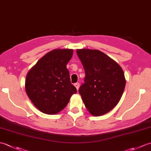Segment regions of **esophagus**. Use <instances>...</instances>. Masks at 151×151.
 I'll return each mask as SVG.
<instances>
[{
  "label": "esophagus",
  "mask_w": 151,
  "mask_h": 151,
  "mask_svg": "<svg viewBox=\"0 0 151 151\" xmlns=\"http://www.w3.org/2000/svg\"><path fill=\"white\" fill-rule=\"evenodd\" d=\"M74 86H75V88H76V89H77V90H78V89H79V87H80V84H79V83H75V84H74Z\"/></svg>",
  "instance_id": "obj_1"
}]
</instances>
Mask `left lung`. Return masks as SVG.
<instances>
[{
	"label": "left lung",
	"instance_id": "obj_1",
	"mask_svg": "<svg viewBox=\"0 0 151 151\" xmlns=\"http://www.w3.org/2000/svg\"><path fill=\"white\" fill-rule=\"evenodd\" d=\"M76 53L86 73L79 93L91 115H104L118 104L123 93L126 85L123 70L99 50L77 49Z\"/></svg>",
	"mask_w": 151,
	"mask_h": 151
}]
</instances>
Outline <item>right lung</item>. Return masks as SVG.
I'll list each match as a JSON object with an SVG mask.
<instances>
[{"instance_id":"add662e5","label":"right lung","mask_w":151,"mask_h":151,"mask_svg":"<svg viewBox=\"0 0 151 151\" xmlns=\"http://www.w3.org/2000/svg\"><path fill=\"white\" fill-rule=\"evenodd\" d=\"M73 49H54L38 60L27 73L25 90L38 110L46 114H56L69 102L76 89L70 83L67 64Z\"/></svg>"}]
</instances>
